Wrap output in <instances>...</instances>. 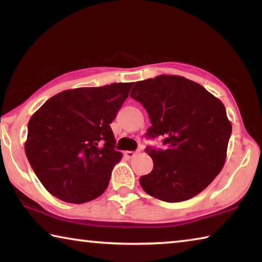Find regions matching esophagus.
I'll use <instances>...</instances> for the list:
<instances>
[{"label": "esophagus", "mask_w": 262, "mask_h": 262, "mask_svg": "<svg viewBox=\"0 0 262 262\" xmlns=\"http://www.w3.org/2000/svg\"><path fill=\"white\" fill-rule=\"evenodd\" d=\"M139 151H140V150H136V151H129V150H128V151H125V156L127 158H133Z\"/></svg>", "instance_id": "34e87169"}]
</instances>
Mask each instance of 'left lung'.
<instances>
[{
  "label": "left lung",
  "instance_id": "left-lung-1",
  "mask_svg": "<svg viewBox=\"0 0 262 262\" xmlns=\"http://www.w3.org/2000/svg\"><path fill=\"white\" fill-rule=\"evenodd\" d=\"M130 97L149 114L151 126L145 136H162L166 145L145 150L154 168L140 178L144 192L165 202L201 193L227 158L232 126L223 103L200 84L176 75L136 82Z\"/></svg>",
  "mask_w": 262,
  "mask_h": 262
}]
</instances>
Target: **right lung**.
<instances>
[{
	"label": "right lung",
	"instance_id": "obj_1",
	"mask_svg": "<svg viewBox=\"0 0 262 262\" xmlns=\"http://www.w3.org/2000/svg\"><path fill=\"white\" fill-rule=\"evenodd\" d=\"M133 83L77 88L48 99L28 125L25 154L35 176L62 201L84 203L107 188L122 154L110 123Z\"/></svg>",
	"mask_w": 262,
	"mask_h": 262
}]
</instances>
